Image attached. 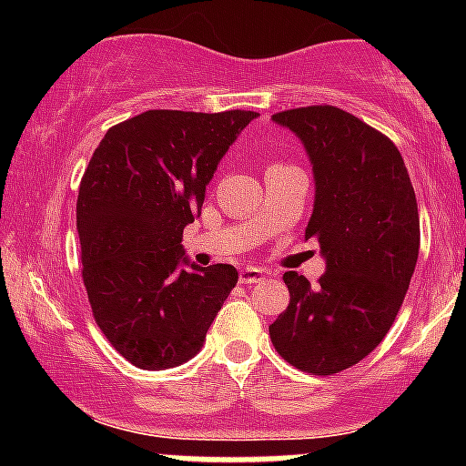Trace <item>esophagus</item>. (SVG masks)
Instances as JSON below:
<instances>
[{"label": "esophagus", "mask_w": 466, "mask_h": 466, "mask_svg": "<svg viewBox=\"0 0 466 466\" xmlns=\"http://www.w3.org/2000/svg\"><path fill=\"white\" fill-rule=\"evenodd\" d=\"M238 279H241V284H259L261 279H266V270H261V268H255V266L241 268Z\"/></svg>", "instance_id": "esophagus-1"}]
</instances>
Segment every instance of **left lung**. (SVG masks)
I'll list each match as a JSON object with an SVG mask.
<instances>
[{
  "instance_id": "left-lung-1",
  "label": "left lung",
  "mask_w": 466,
  "mask_h": 466,
  "mask_svg": "<svg viewBox=\"0 0 466 466\" xmlns=\"http://www.w3.org/2000/svg\"><path fill=\"white\" fill-rule=\"evenodd\" d=\"M313 164L316 200L304 238L320 243L316 286L286 272L289 309L268 327L277 354L327 377L363 360L401 309L420 255L415 189L397 146L333 106L272 115Z\"/></svg>"
}]
</instances>
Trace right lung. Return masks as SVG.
<instances>
[{
	"label": "right lung",
	"instance_id": "right-lung-1",
	"mask_svg": "<svg viewBox=\"0 0 466 466\" xmlns=\"http://www.w3.org/2000/svg\"><path fill=\"white\" fill-rule=\"evenodd\" d=\"M257 112L148 110L112 126L89 159L76 203L83 281L94 320L139 370L194 359L238 272L187 259L218 162Z\"/></svg>",
	"mask_w": 466,
	"mask_h": 466
}]
</instances>
